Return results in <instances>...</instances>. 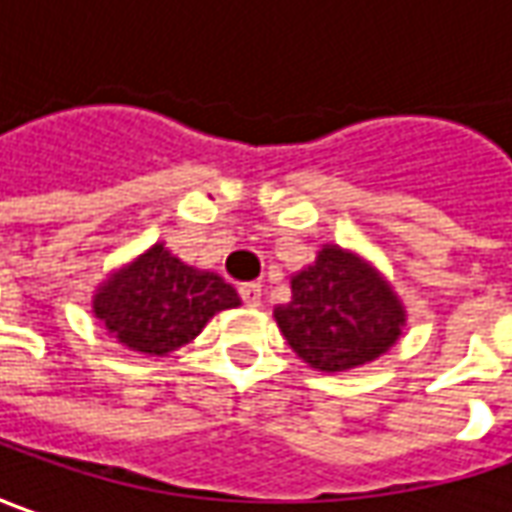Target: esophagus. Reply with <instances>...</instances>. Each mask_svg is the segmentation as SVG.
<instances>
[{"label": "esophagus", "mask_w": 512, "mask_h": 512, "mask_svg": "<svg viewBox=\"0 0 512 512\" xmlns=\"http://www.w3.org/2000/svg\"><path fill=\"white\" fill-rule=\"evenodd\" d=\"M238 291L246 306H260V283H243Z\"/></svg>", "instance_id": "34e87169"}]
</instances>
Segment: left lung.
<instances>
[{"mask_svg": "<svg viewBox=\"0 0 512 512\" xmlns=\"http://www.w3.org/2000/svg\"><path fill=\"white\" fill-rule=\"evenodd\" d=\"M274 320L300 360L337 374L377 360L397 343L405 309L371 263L328 243L291 277V300L274 309Z\"/></svg>", "mask_w": 512, "mask_h": 512, "instance_id": "1", "label": "left lung"}]
</instances>
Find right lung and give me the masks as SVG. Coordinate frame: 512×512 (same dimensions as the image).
I'll list each match as a JSON object with an SVG mask.
<instances>
[{"label":"right lung","mask_w":512,"mask_h":512,"mask_svg":"<svg viewBox=\"0 0 512 512\" xmlns=\"http://www.w3.org/2000/svg\"><path fill=\"white\" fill-rule=\"evenodd\" d=\"M235 306L238 291L223 277L186 266L164 243L110 274L93 297L96 317L115 340L150 357H167Z\"/></svg>","instance_id":"obj_1"}]
</instances>
